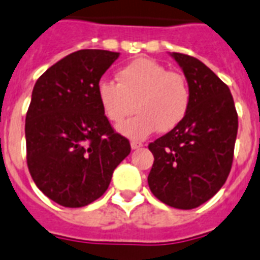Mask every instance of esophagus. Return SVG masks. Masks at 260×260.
<instances>
[{
	"label": "esophagus",
	"mask_w": 260,
	"mask_h": 260,
	"mask_svg": "<svg viewBox=\"0 0 260 260\" xmlns=\"http://www.w3.org/2000/svg\"><path fill=\"white\" fill-rule=\"evenodd\" d=\"M142 147H143V143L136 142V140L131 142V148H132V150H139V148H142Z\"/></svg>",
	"instance_id": "34e87169"
}]
</instances>
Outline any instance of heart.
Segmentation results:
<instances>
[{
    "instance_id": "b5f03b06",
    "label": "heart",
    "mask_w": 260,
    "mask_h": 260,
    "mask_svg": "<svg viewBox=\"0 0 260 260\" xmlns=\"http://www.w3.org/2000/svg\"><path fill=\"white\" fill-rule=\"evenodd\" d=\"M116 78L117 85L101 79L95 94L102 113L113 124L129 116L135 104L138 114L117 128L126 138L146 139L158 129L173 131L189 113L191 91L185 77L152 59H135Z\"/></svg>"
}]
</instances>
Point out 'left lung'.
Returning <instances> with one entry per match:
<instances>
[{
  "mask_svg": "<svg viewBox=\"0 0 260 260\" xmlns=\"http://www.w3.org/2000/svg\"><path fill=\"white\" fill-rule=\"evenodd\" d=\"M191 91L183 121L151 143L148 186L159 201L193 209L213 197L230 175L238 113L230 87L201 60L171 52Z\"/></svg>",
  "mask_w": 260,
  "mask_h": 260,
  "instance_id": "8db88e82",
  "label": "left lung"
}]
</instances>
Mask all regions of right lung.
<instances>
[{"label": "right lung", "instance_id": "1", "mask_svg": "<svg viewBox=\"0 0 260 260\" xmlns=\"http://www.w3.org/2000/svg\"><path fill=\"white\" fill-rule=\"evenodd\" d=\"M120 52L79 50L35 83L25 118L26 163L39 189L59 205L86 206L105 193L131 144L98 104L97 83Z\"/></svg>", "mask_w": 260, "mask_h": 260}]
</instances>
